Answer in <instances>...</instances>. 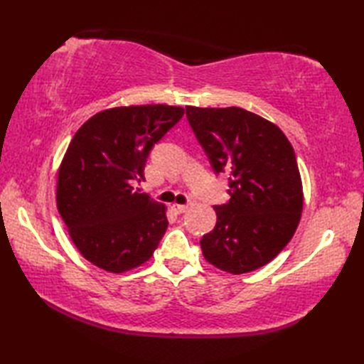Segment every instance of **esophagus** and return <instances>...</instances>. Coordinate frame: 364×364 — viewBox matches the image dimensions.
Here are the masks:
<instances>
[{
	"instance_id": "34e87169",
	"label": "esophagus",
	"mask_w": 364,
	"mask_h": 364,
	"mask_svg": "<svg viewBox=\"0 0 364 364\" xmlns=\"http://www.w3.org/2000/svg\"><path fill=\"white\" fill-rule=\"evenodd\" d=\"M192 205H194V202H191V203H188V205H178V203H173L170 208H172V211H175L176 214H181V213H186Z\"/></svg>"
}]
</instances>
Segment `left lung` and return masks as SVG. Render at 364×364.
Here are the masks:
<instances>
[{"label":"left lung","mask_w":364,"mask_h":364,"mask_svg":"<svg viewBox=\"0 0 364 364\" xmlns=\"http://www.w3.org/2000/svg\"><path fill=\"white\" fill-rule=\"evenodd\" d=\"M215 173H230V200L200 239L205 259L230 274L266 266L291 241L304 208L296 153L272 122L242 107L186 106Z\"/></svg>","instance_id":"1"}]
</instances>
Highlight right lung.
Returning a JSON list of instances; mask_svg holds the SVG:
<instances>
[{
	"label": "right lung",
	"instance_id": "right-lung-1",
	"mask_svg": "<svg viewBox=\"0 0 364 364\" xmlns=\"http://www.w3.org/2000/svg\"><path fill=\"white\" fill-rule=\"evenodd\" d=\"M168 105L120 106L76 131L58 175L60 218L84 258L122 274L151 258L167 230L166 206L134 191L153 145L183 117Z\"/></svg>",
	"mask_w": 364,
	"mask_h": 364
}]
</instances>
